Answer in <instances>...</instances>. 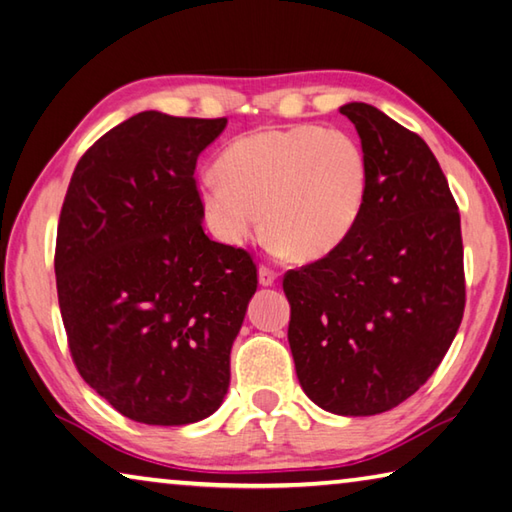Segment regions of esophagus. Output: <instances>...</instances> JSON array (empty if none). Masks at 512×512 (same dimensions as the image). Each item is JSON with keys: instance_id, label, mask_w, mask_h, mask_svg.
I'll return each mask as SVG.
<instances>
[{"instance_id": "1", "label": "esophagus", "mask_w": 512, "mask_h": 512, "mask_svg": "<svg viewBox=\"0 0 512 512\" xmlns=\"http://www.w3.org/2000/svg\"><path fill=\"white\" fill-rule=\"evenodd\" d=\"M277 280V271L268 266H259V284L262 286H273Z\"/></svg>"}]
</instances>
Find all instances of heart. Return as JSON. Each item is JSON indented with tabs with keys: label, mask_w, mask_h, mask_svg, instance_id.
<instances>
[{
	"label": "heart",
	"mask_w": 512,
	"mask_h": 512,
	"mask_svg": "<svg viewBox=\"0 0 512 512\" xmlns=\"http://www.w3.org/2000/svg\"><path fill=\"white\" fill-rule=\"evenodd\" d=\"M369 165L342 129L295 125L232 141L217 174L201 176L197 199L215 237L244 246L262 235L264 212L277 250L318 262L345 244L362 215Z\"/></svg>",
	"instance_id": "heart-1"
}]
</instances>
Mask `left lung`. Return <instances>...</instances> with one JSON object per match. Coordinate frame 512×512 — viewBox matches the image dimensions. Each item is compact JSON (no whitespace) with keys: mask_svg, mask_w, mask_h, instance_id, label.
Here are the masks:
<instances>
[{"mask_svg":"<svg viewBox=\"0 0 512 512\" xmlns=\"http://www.w3.org/2000/svg\"><path fill=\"white\" fill-rule=\"evenodd\" d=\"M369 190L345 244L284 275L288 345L304 394L340 416L410 398L448 353L466 306L461 217L418 134L367 102L340 107Z\"/></svg>","mask_w":512,"mask_h":512,"instance_id":"left-lung-1","label":"left lung"}]
</instances>
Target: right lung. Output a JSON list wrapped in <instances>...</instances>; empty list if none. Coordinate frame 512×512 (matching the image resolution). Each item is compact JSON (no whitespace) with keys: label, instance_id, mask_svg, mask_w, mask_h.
<instances>
[{"label":"right lung","instance_id":"right-lung-1","mask_svg":"<svg viewBox=\"0 0 512 512\" xmlns=\"http://www.w3.org/2000/svg\"><path fill=\"white\" fill-rule=\"evenodd\" d=\"M226 123L141 111L89 147L62 203L55 282L71 358L138 423H197L228 392L257 266L203 232L194 181Z\"/></svg>","mask_w":512,"mask_h":512}]
</instances>
